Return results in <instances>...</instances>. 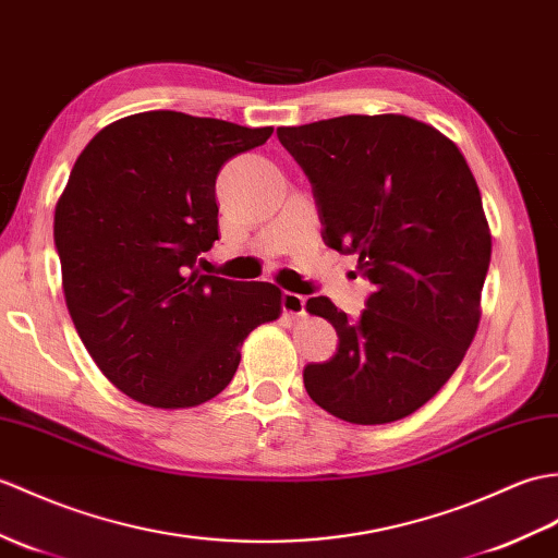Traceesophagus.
I'll return each instance as SVG.
<instances>
[{
  "label": "esophagus",
  "instance_id": "1",
  "mask_svg": "<svg viewBox=\"0 0 558 558\" xmlns=\"http://www.w3.org/2000/svg\"><path fill=\"white\" fill-rule=\"evenodd\" d=\"M280 306H282V311L288 316L300 318V316H304V311H306V296L296 294V292H282Z\"/></svg>",
  "mask_w": 558,
  "mask_h": 558
}]
</instances>
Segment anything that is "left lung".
Segmentation results:
<instances>
[{
  "label": "left lung",
  "mask_w": 558,
  "mask_h": 558,
  "mask_svg": "<svg viewBox=\"0 0 558 558\" xmlns=\"http://www.w3.org/2000/svg\"><path fill=\"white\" fill-rule=\"evenodd\" d=\"M306 173L323 240L359 256L373 292L356 320L328 296L338 352L304 368L308 397L359 425L392 423L433 399L459 368L481 320L492 238L459 147L399 113L338 116L278 128Z\"/></svg>",
  "instance_id": "obj_1"
}]
</instances>
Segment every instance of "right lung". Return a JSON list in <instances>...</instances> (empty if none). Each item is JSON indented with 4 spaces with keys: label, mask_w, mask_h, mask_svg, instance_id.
<instances>
[{
    "label": "right lung",
    "mask_w": 558,
    "mask_h": 558,
    "mask_svg": "<svg viewBox=\"0 0 558 558\" xmlns=\"http://www.w3.org/2000/svg\"><path fill=\"white\" fill-rule=\"evenodd\" d=\"M274 128L145 111L99 131L54 211L73 326L121 392L187 409L223 392L244 338L280 316V290L197 270L218 240L216 178Z\"/></svg>",
    "instance_id": "obj_1"
}]
</instances>
